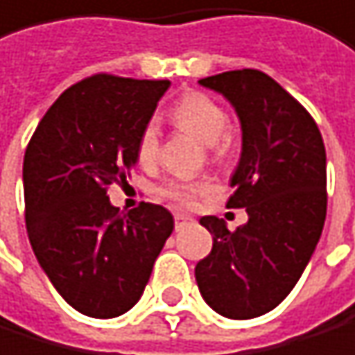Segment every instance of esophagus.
Here are the masks:
<instances>
[{
    "label": "esophagus",
    "mask_w": 355,
    "mask_h": 355,
    "mask_svg": "<svg viewBox=\"0 0 355 355\" xmlns=\"http://www.w3.org/2000/svg\"><path fill=\"white\" fill-rule=\"evenodd\" d=\"M193 223V216H189V214H182V212H178L175 214V230L180 232V230H184L187 225H191Z\"/></svg>",
    "instance_id": "obj_1"
}]
</instances>
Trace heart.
Returning <instances> with one entry per match:
<instances>
[{"mask_svg": "<svg viewBox=\"0 0 355 355\" xmlns=\"http://www.w3.org/2000/svg\"><path fill=\"white\" fill-rule=\"evenodd\" d=\"M171 119L178 128L195 134L201 143H206L210 149V156L216 162H223L234 154L236 139L227 130V112L210 95L199 91L184 93L173 103ZM158 154H160V128L154 121H149L141 130L139 141H136V156H139L141 164L151 166L158 160ZM208 191H210L208 180H187V178L168 180L160 189L162 197L173 201L178 206H193Z\"/></svg>", "mask_w": 355, "mask_h": 355, "instance_id": "1", "label": "heart"}]
</instances>
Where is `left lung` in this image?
<instances>
[{"label":"left lung","mask_w":355,"mask_h":355,"mask_svg":"<svg viewBox=\"0 0 355 355\" xmlns=\"http://www.w3.org/2000/svg\"><path fill=\"white\" fill-rule=\"evenodd\" d=\"M234 106L243 151L227 208H245L247 223L230 232L201 216L212 252L195 279L206 304L227 319L267 315L293 291L321 239L327 212L325 145L310 112L258 69L199 80Z\"/></svg>","instance_id":"1"}]
</instances>
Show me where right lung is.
Returning <instances> with one entry per match:
<instances>
[{
  "mask_svg": "<svg viewBox=\"0 0 355 355\" xmlns=\"http://www.w3.org/2000/svg\"><path fill=\"white\" fill-rule=\"evenodd\" d=\"M168 84L84 78L51 103L28 143L23 193L32 249L53 288L86 317L112 319L139 302L173 232L166 208L143 201L121 214L108 199L139 160L136 141Z\"/></svg>",
  "mask_w": 355,
  "mask_h": 355,
  "instance_id": "add662e5",
  "label": "right lung"
}]
</instances>
